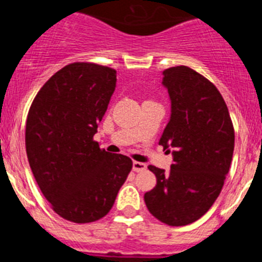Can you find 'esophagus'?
Here are the masks:
<instances>
[{
    "mask_svg": "<svg viewBox=\"0 0 262 262\" xmlns=\"http://www.w3.org/2000/svg\"><path fill=\"white\" fill-rule=\"evenodd\" d=\"M146 169V164L142 163V162H133V171L134 172H142Z\"/></svg>",
    "mask_w": 262,
    "mask_h": 262,
    "instance_id": "34e87169",
    "label": "esophagus"
}]
</instances>
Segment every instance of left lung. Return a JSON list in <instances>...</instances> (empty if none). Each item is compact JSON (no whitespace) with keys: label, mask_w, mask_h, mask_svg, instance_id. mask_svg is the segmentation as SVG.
<instances>
[{"label":"left lung","mask_w":262,"mask_h":262,"mask_svg":"<svg viewBox=\"0 0 262 262\" xmlns=\"http://www.w3.org/2000/svg\"><path fill=\"white\" fill-rule=\"evenodd\" d=\"M171 116L159 145L173 157L169 171L154 166V189L145 193L148 211L168 226L201 218L218 199L232 160L235 132L215 86L188 67L163 72Z\"/></svg>","instance_id":"8db88e82"}]
</instances>
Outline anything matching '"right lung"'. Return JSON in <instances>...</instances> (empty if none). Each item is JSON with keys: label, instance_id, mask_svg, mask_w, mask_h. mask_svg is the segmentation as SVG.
<instances>
[{"label": "right lung", "instance_id": "right-lung-1", "mask_svg": "<svg viewBox=\"0 0 262 262\" xmlns=\"http://www.w3.org/2000/svg\"><path fill=\"white\" fill-rule=\"evenodd\" d=\"M116 81L111 68L69 63L44 83L28 111V163L52 209L70 222L107 215L133 166L94 141Z\"/></svg>", "mask_w": 262, "mask_h": 262}]
</instances>
